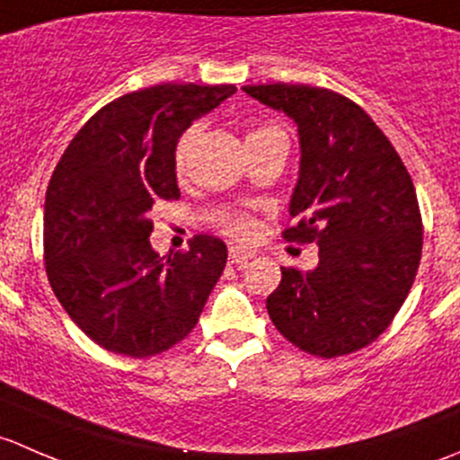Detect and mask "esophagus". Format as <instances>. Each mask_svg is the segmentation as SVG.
<instances>
[{
  "label": "esophagus",
  "instance_id": "34e87169",
  "mask_svg": "<svg viewBox=\"0 0 460 460\" xmlns=\"http://www.w3.org/2000/svg\"><path fill=\"white\" fill-rule=\"evenodd\" d=\"M253 258V252H249V249H243V247H231L229 249V260L231 264H235V267H244L247 264V260Z\"/></svg>",
  "mask_w": 460,
  "mask_h": 460
}]
</instances>
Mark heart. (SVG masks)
I'll return each mask as SVG.
<instances>
[{
  "instance_id": "heart-1",
  "label": "heart",
  "mask_w": 460,
  "mask_h": 460,
  "mask_svg": "<svg viewBox=\"0 0 460 460\" xmlns=\"http://www.w3.org/2000/svg\"><path fill=\"white\" fill-rule=\"evenodd\" d=\"M196 131H198L196 127L187 128V131L180 136L178 144H175L173 160H175V169H178V171L182 169L184 162H187V153H189V148H191L193 137H196ZM276 136H285V133H282L278 127H273V124H258V127L249 128L247 142L269 140V137H276ZM225 229L229 231L231 235H235V238H252L253 231H256V220H253L252 213L240 211V213H234V216L226 217Z\"/></svg>"
}]
</instances>
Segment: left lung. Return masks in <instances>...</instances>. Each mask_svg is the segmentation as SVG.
Returning <instances> with one entry per match:
<instances>
[{
	"label": "left lung",
	"mask_w": 460,
	"mask_h": 460,
	"mask_svg": "<svg viewBox=\"0 0 460 460\" xmlns=\"http://www.w3.org/2000/svg\"><path fill=\"white\" fill-rule=\"evenodd\" d=\"M298 124L300 175L289 243H316L318 267H282L267 298L278 332L318 358L354 354L392 324L423 252V220L401 155L356 102L309 84L244 86Z\"/></svg>",
	"instance_id": "1"
}]
</instances>
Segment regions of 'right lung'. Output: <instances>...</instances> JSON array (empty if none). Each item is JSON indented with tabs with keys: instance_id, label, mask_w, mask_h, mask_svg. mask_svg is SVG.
I'll return each instance as SVG.
<instances>
[{
	"instance_id": "obj_1",
	"label": "right lung",
	"mask_w": 460,
	"mask_h": 460,
	"mask_svg": "<svg viewBox=\"0 0 460 460\" xmlns=\"http://www.w3.org/2000/svg\"><path fill=\"white\" fill-rule=\"evenodd\" d=\"M234 84H155L102 106L53 171L44 264L73 323L113 354L148 358L191 333L226 264V244L196 235L160 258L151 208L178 200L175 144Z\"/></svg>"
}]
</instances>
